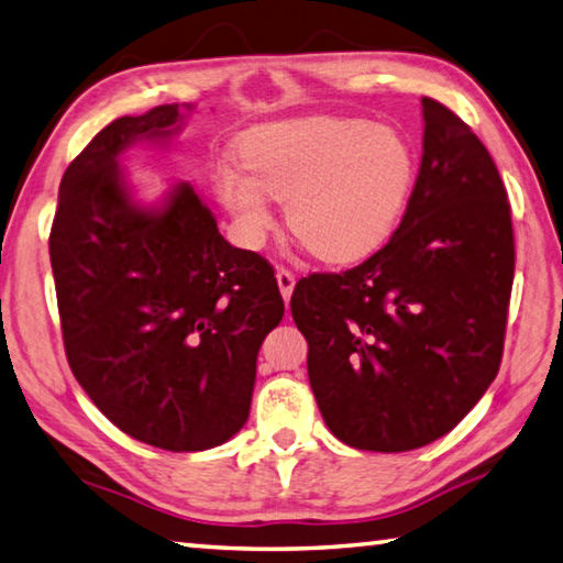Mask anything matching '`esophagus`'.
Returning <instances> with one entry per match:
<instances>
[{"mask_svg": "<svg viewBox=\"0 0 563 563\" xmlns=\"http://www.w3.org/2000/svg\"><path fill=\"white\" fill-rule=\"evenodd\" d=\"M277 284H279V291H282V296H284V301L289 303L291 291H294V284H296L294 272H289L286 267H279V269H277Z\"/></svg>", "mask_w": 563, "mask_h": 563, "instance_id": "obj_1", "label": "esophagus"}]
</instances>
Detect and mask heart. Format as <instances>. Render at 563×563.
Masks as SVG:
<instances>
[{
  "instance_id": "heart-1",
  "label": "heart",
  "mask_w": 563,
  "mask_h": 563,
  "mask_svg": "<svg viewBox=\"0 0 563 563\" xmlns=\"http://www.w3.org/2000/svg\"><path fill=\"white\" fill-rule=\"evenodd\" d=\"M242 166L218 174V196L240 240L262 245L274 225L269 196L313 257L350 264L389 240L409 203L417 162L397 130L347 117L262 124L240 146Z\"/></svg>"
}]
</instances>
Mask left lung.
<instances>
[{
	"mask_svg": "<svg viewBox=\"0 0 563 563\" xmlns=\"http://www.w3.org/2000/svg\"><path fill=\"white\" fill-rule=\"evenodd\" d=\"M423 154L387 245L341 274H309L291 316L335 439L399 453L441 439L500 369L515 277L510 200L459 114L423 98Z\"/></svg>",
	"mask_w": 563,
	"mask_h": 563,
	"instance_id": "left-lung-1",
	"label": "left lung"
}]
</instances>
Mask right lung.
<instances>
[{
    "label": "right lung",
    "instance_id": "1",
    "mask_svg": "<svg viewBox=\"0 0 563 563\" xmlns=\"http://www.w3.org/2000/svg\"><path fill=\"white\" fill-rule=\"evenodd\" d=\"M181 122L158 104L95 134L60 178L48 252L68 365L95 407L150 446L206 451L245 427L284 299L272 264L232 247L190 184L164 210L132 203L117 154Z\"/></svg>",
    "mask_w": 563,
    "mask_h": 563
}]
</instances>
